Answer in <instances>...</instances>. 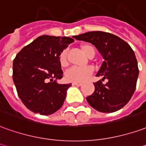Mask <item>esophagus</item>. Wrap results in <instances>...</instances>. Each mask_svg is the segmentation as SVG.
I'll return each mask as SVG.
<instances>
[{"label":"esophagus","instance_id":"esophagus-1","mask_svg":"<svg viewBox=\"0 0 146 146\" xmlns=\"http://www.w3.org/2000/svg\"><path fill=\"white\" fill-rule=\"evenodd\" d=\"M72 84L74 85V86H81V85H82V83H79V82H73Z\"/></svg>","mask_w":146,"mask_h":146}]
</instances>
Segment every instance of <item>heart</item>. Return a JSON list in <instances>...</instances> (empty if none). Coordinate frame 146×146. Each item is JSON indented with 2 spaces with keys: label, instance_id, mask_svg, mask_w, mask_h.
I'll return each instance as SVG.
<instances>
[{
  "label": "heart",
  "instance_id": "b5f03b06",
  "mask_svg": "<svg viewBox=\"0 0 146 146\" xmlns=\"http://www.w3.org/2000/svg\"><path fill=\"white\" fill-rule=\"evenodd\" d=\"M83 53L88 57L91 54H95L94 48L88 44H84L80 46ZM60 63L62 66H66L68 64L67 62V50H64L60 54ZM92 73V69L91 67L77 68L72 67L66 72V78L70 81L73 82H82L87 80L91 74Z\"/></svg>",
  "mask_w": 146,
  "mask_h": 146
}]
</instances>
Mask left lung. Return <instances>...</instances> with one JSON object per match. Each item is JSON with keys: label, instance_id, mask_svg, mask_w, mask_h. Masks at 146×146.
<instances>
[{"label": "left lung", "instance_id": "1", "mask_svg": "<svg viewBox=\"0 0 146 146\" xmlns=\"http://www.w3.org/2000/svg\"><path fill=\"white\" fill-rule=\"evenodd\" d=\"M80 41L94 45L104 61L94 83L95 91L88 96V103L96 111L111 113L119 111L130 101L136 88L139 73L134 52L126 42L115 35L104 31H89L73 36Z\"/></svg>", "mask_w": 146, "mask_h": 146}]
</instances>
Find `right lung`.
Wrapping results in <instances>:
<instances>
[{"label":"right lung","instance_id":"add662e5","mask_svg":"<svg viewBox=\"0 0 146 146\" xmlns=\"http://www.w3.org/2000/svg\"><path fill=\"white\" fill-rule=\"evenodd\" d=\"M73 42L66 36L41 35L17 54L13 81L19 97L30 111L48 115L62 108L71 84L57 81L63 73L60 54Z\"/></svg>","mask_w":146,"mask_h":146}]
</instances>
